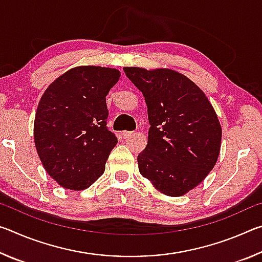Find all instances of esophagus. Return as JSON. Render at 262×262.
I'll list each match as a JSON object with an SVG mask.
<instances>
[{
    "label": "esophagus",
    "instance_id": "obj_1",
    "mask_svg": "<svg viewBox=\"0 0 262 262\" xmlns=\"http://www.w3.org/2000/svg\"><path fill=\"white\" fill-rule=\"evenodd\" d=\"M133 134H134V132H122L121 133L123 139H128V137H130Z\"/></svg>",
    "mask_w": 262,
    "mask_h": 262
}]
</instances>
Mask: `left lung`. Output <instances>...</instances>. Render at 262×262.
<instances>
[{"instance_id":"left-lung-1","label":"left lung","mask_w":262,"mask_h":262,"mask_svg":"<svg viewBox=\"0 0 262 262\" xmlns=\"http://www.w3.org/2000/svg\"><path fill=\"white\" fill-rule=\"evenodd\" d=\"M148 107V144L139 170L154 187L181 196L202 183L219 158L222 127L210 101L188 77L167 68L125 67Z\"/></svg>"}]
</instances>
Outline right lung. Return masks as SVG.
<instances>
[{
	"label": "right lung",
	"mask_w": 262,
	"mask_h": 262,
	"mask_svg": "<svg viewBox=\"0 0 262 262\" xmlns=\"http://www.w3.org/2000/svg\"><path fill=\"white\" fill-rule=\"evenodd\" d=\"M118 69L79 66L43 92L33 134L38 156L62 187L82 190L104 173L118 139L106 127V96L120 78Z\"/></svg>",
	"instance_id": "right-lung-1"
}]
</instances>
